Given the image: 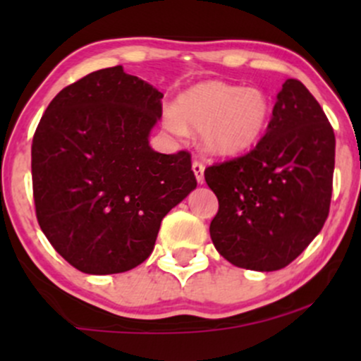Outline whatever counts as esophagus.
Returning <instances> with one entry per match:
<instances>
[{"instance_id":"34e87169","label":"esophagus","mask_w":361,"mask_h":361,"mask_svg":"<svg viewBox=\"0 0 361 361\" xmlns=\"http://www.w3.org/2000/svg\"><path fill=\"white\" fill-rule=\"evenodd\" d=\"M192 169H193V173H195V178H197V181L198 183H204L205 181V178H204V171H205V166L204 164L200 163V161H193V164H192Z\"/></svg>"}]
</instances>
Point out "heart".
<instances>
[{"label":"heart","instance_id":"1","mask_svg":"<svg viewBox=\"0 0 361 361\" xmlns=\"http://www.w3.org/2000/svg\"><path fill=\"white\" fill-rule=\"evenodd\" d=\"M273 115L270 94L222 81H204L178 97L164 123L173 134L200 132V147L212 156H235L263 137Z\"/></svg>","mask_w":361,"mask_h":361}]
</instances>
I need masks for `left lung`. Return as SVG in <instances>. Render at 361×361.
<instances>
[{
	"instance_id": "obj_1",
	"label": "left lung",
	"mask_w": 361,
	"mask_h": 361,
	"mask_svg": "<svg viewBox=\"0 0 361 361\" xmlns=\"http://www.w3.org/2000/svg\"><path fill=\"white\" fill-rule=\"evenodd\" d=\"M336 139L316 98L297 80L276 94L252 151L205 169L219 212L210 238L234 267L285 268L321 233L333 193Z\"/></svg>"
}]
</instances>
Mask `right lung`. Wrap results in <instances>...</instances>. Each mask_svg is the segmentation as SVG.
Instances as JSON below:
<instances>
[{
  "label": "right lung",
  "mask_w": 361,
  "mask_h": 361,
  "mask_svg": "<svg viewBox=\"0 0 361 361\" xmlns=\"http://www.w3.org/2000/svg\"><path fill=\"white\" fill-rule=\"evenodd\" d=\"M161 98L115 66L66 86L40 118L32 142L37 221L82 273H122L147 259L164 215L197 188L188 152L149 146Z\"/></svg>",
  "instance_id": "add662e5"
}]
</instances>
